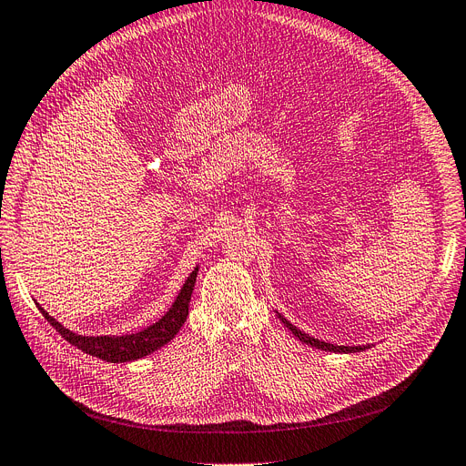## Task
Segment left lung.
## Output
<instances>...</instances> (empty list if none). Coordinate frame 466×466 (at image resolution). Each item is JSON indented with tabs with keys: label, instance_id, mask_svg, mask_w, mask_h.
<instances>
[{
	"label": "left lung",
	"instance_id": "1",
	"mask_svg": "<svg viewBox=\"0 0 466 466\" xmlns=\"http://www.w3.org/2000/svg\"><path fill=\"white\" fill-rule=\"evenodd\" d=\"M280 317V315H279ZM280 320L286 324V328L292 331V334L299 339V341H303V343H307V345H311V347H317V349H322V350H334V352H359V350H364V349H368V347H343V345H331V343H326V341H320V339H315V338H311L309 334H303L301 329H298L294 324H290L288 322L286 319H282L280 317Z\"/></svg>",
	"mask_w": 466,
	"mask_h": 466
}]
</instances>
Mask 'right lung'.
I'll use <instances>...</instances> for the list:
<instances>
[{"label": "right lung", "instance_id": "right-lung-1", "mask_svg": "<svg viewBox=\"0 0 466 466\" xmlns=\"http://www.w3.org/2000/svg\"><path fill=\"white\" fill-rule=\"evenodd\" d=\"M198 268L187 277L182 292L176 298L174 305L170 311L153 326L138 331V334H130V336H121V338H86V336H77L74 331L66 329L62 324H58L53 317H49L47 311H43L39 307V311L43 317L47 319V322L58 331V334L83 352L91 354V357H98L107 362H130L146 357V354H151L153 350H157L159 347L167 345L174 336L178 334L182 324L186 322L189 315V301H191V292L195 286Z\"/></svg>", "mask_w": 466, "mask_h": 466}]
</instances>
